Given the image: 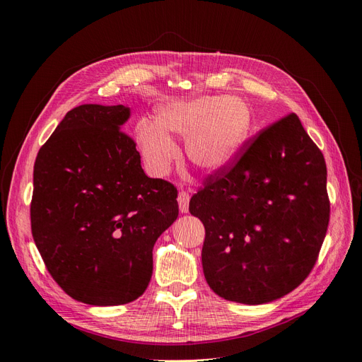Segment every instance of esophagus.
Instances as JSON below:
<instances>
[{
    "label": "esophagus",
    "mask_w": 362,
    "mask_h": 362,
    "mask_svg": "<svg viewBox=\"0 0 362 362\" xmlns=\"http://www.w3.org/2000/svg\"><path fill=\"white\" fill-rule=\"evenodd\" d=\"M189 202H190V194L187 192H180L178 194V205H180V211L181 213H187L189 211Z\"/></svg>",
    "instance_id": "obj_1"
}]
</instances>
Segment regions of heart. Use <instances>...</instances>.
Segmentation results:
<instances>
[{"instance_id":"heart-1","label":"heart","mask_w":362,"mask_h":362,"mask_svg":"<svg viewBox=\"0 0 362 362\" xmlns=\"http://www.w3.org/2000/svg\"><path fill=\"white\" fill-rule=\"evenodd\" d=\"M249 127L250 112L242 100L204 96L164 107L157 125L141 120L136 136L148 169L163 177L178 157L170 137H185V156L196 168L216 170L235 156Z\"/></svg>"}]
</instances>
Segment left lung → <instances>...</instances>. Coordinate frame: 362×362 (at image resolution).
<instances>
[{
	"mask_svg": "<svg viewBox=\"0 0 362 362\" xmlns=\"http://www.w3.org/2000/svg\"><path fill=\"white\" fill-rule=\"evenodd\" d=\"M322 151L294 113L208 175L189 211L205 228L204 275L226 300L261 305L310 275L329 225Z\"/></svg>",
	"mask_w": 362,
	"mask_h": 362,
	"instance_id": "obj_1",
	"label": "left lung"
}]
</instances>
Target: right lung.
<instances>
[{
  "label": "right lung",
  "mask_w": 362,
  "mask_h": 362,
  "mask_svg": "<svg viewBox=\"0 0 362 362\" xmlns=\"http://www.w3.org/2000/svg\"><path fill=\"white\" fill-rule=\"evenodd\" d=\"M125 105L66 113L36 157L31 234L47 270L72 299L124 305L145 293L152 249L177 221L178 190L149 178L122 127Z\"/></svg>",
  "instance_id": "add662e5"
}]
</instances>
